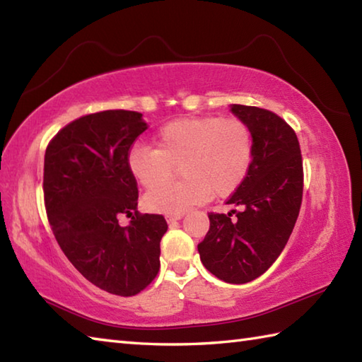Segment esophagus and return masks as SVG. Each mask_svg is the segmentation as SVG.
Wrapping results in <instances>:
<instances>
[{"label": "esophagus", "mask_w": 362, "mask_h": 362, "mask_svg": "<svg viewBox=\"0 0 362 362\" xmlns=\"http://www.w3.org/2000/svg\"><path fill=\"white\" fill-rule=\"evenodd\" d=\"M183 218V214H177V215H168L166 216V221L169 223H175V221H179V220H182Z\"/></svg>", "instance_id": "1"}]
</instances>
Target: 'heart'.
<instances>
[{
    "instance_id": "heart-1",
    "label": "heart",
    "mask_w": 362,
    "mask_h": 362,
    "mask_svg": "<svg viewBox=\"0 0 362 362\" xmlns=\"http://www.w3.org/2000/svg\"><path fill=\"white\" fill-rule=\"evenodd\" d=\"M155 146L131 148L128 169L144 188H152L144 207L168 215L185 214L214 193L220 198L234 193L253 160L252 131L238 118H180L164 124ZM179 165L184 180L163 186Z\"/></svg>"
}]
</instances>
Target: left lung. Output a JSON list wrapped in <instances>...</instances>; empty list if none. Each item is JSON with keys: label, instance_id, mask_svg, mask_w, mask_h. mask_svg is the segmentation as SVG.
Instances as JSON below:
<instances>
[{"label": "left lung", "instance_id": "8db88e82", "mask_svg": "<svg viewBox=\"0 0 362 362\" xmlns=\"http://www.w3.org/2000/svg\"><path fill=\"white\" fill-rule=\"evenodd\" d=\"M231 112L252 131V166L226 202L240 210L210 214L198 252L209 272L239 285L264 274L285 248L299 215L304 177L299 141L290 124L253 106L231 104Z\"/></svg>", "mask_w": 362, "mask_h": 362}]
</instances>
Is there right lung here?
I'll return each mask as SVG.
<instances>
[{"mask_svg": "<svg viewBox=\"0 0 362 362\" xmlns=\"http://www.w3.org/2000/svg\"><path fill=\"white\" fill-rule=\"evenodd\" d=\"M147 128L131 110L90 114L64 127L44 156L45 210L58 245L85 279L117 296L152 284L168 231L163 215L137 212L128 169L129 148ZM122 213L136 215L128 227L117 225Z\"/></svg>", "mask_w": 362, "mask_h": 362, "instance_id": "add662e5", "label": "right lung"}]
</instances>
